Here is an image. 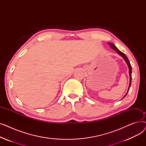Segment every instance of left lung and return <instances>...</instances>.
<instances>
[{"mask_svg": "<svg viewBox=\"0 0 146 146\" xmlns=\"http://www.w3.org/2000/svg\"><path fill=\"white\" fill-rule=\"evenodd\" d=\"M108 44L110 45V47H111V48H112L113 50H115V51H117V52L118 54L119 55H120L122 58H124V60H125V61L126 62V63H127V66H128V68H129V86H128V90H127V93L125 94V95L124 96V97L122 98V99H124L126 96H127V94H128V91H129V88H130V86H131V79H132V77H131V72H132V67H131V64H130V63H129V60H128V58H127V57L126 56V55L124 53H123L122 52H121V51H119L117 48V47L114 44H113L112 43H111V42H108Z\"/></svg>", "mask_w": 146, "mask_h": 146, "instance_id": "obj_1", "label": "left lung"}]
</instances>
